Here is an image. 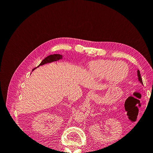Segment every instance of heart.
<instances>
[{"label": "heart", "instance_id": "1", "mask_svg": "<svg viewBox=\"0 0 153 153\" xmlns=\"http://www.w3.org/2000/svg\"><path fill=\"white\" fill-rule=\"evenodd\" d=\"M90 71L98 78H108L114 84H119L128 77L129 68L126 63L112 60H98L92 62Z\"/></svg>", "mask_w": 153, "mask_h": 153}]
</instances>
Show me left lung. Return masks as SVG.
Masks as SVG:
<instances>
[{
	"label": "left lung",
	"instance_id": "left-lung-1",
	"mask_svg": "<svg viewBox=\"0 0 153 153\" xmlns=\"http://www.w3.org/2000/svg\"><path fill=\"white\" fill-rule=\"evenodd\" d=\"M137 75H138V80H139L140 82L142 84L143 82H142V78H141V76H140V73L139 70L137 71Z\"/></svg>",
	"mask_w": 153,
	"mask_h": 153
}]
</instances>
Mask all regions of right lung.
I'll use <instances>...</instances> for the list:
<instances>
[{"label":"right lung","mask_w":153,"mask_h":153,"mask_svg":"<svg viewBox=\"0 0 153 153\" xmlns=\"http://www.w3.org/2000/svg\"><path fill=\"white\" fill-rule=\"evenodd\" d=\"M62 57V55H59V54H53V55H48V57L45 58L43 60V61H41V62L39 64V65L38 67H39V66H42V65H43V64H47V63H50V62H53V61H58V60H59V59H61Z\"/></svg>","instance_id":"right-lung-1"}]
</instances>
